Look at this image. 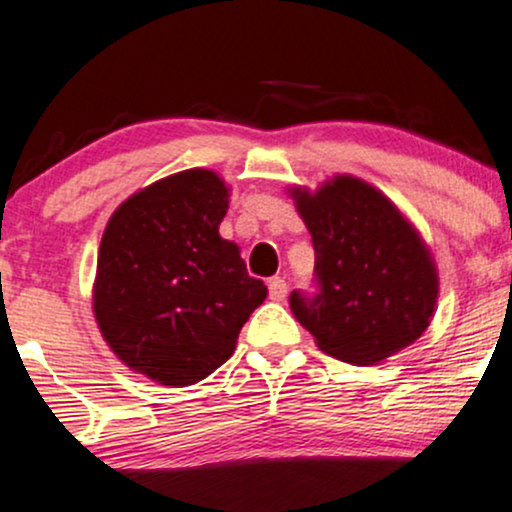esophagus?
<instances>
[{
	"label": "esophagus",
	"instance_id": "1",
	"mask_svg": "<svg viewBox=\"0 0 512 512\" xmlns=\"http://www.w3.org/2000/svg\"><path fill=\"white\" fill-rule=\"evenodd\" d=\"M268 295H271V300H275V302L285 300V295H287V283H285V280L278 278V275L268 280Z\"/></svg>",
	"mask_w": 512,
	"mask_h": 512
}]
</instances>
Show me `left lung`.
<instances>
[{
	"label": "left lung",
	"instance_id": "1",
	"mask_svg": "<svg viewBox=\"0 0 512 512\" xmlns=\"http://www.w3.org/2000/svg\"><path fill=\"white\" fill-rule=\"evenodd\" d=\"M292 193L312 234L314 292L292 290L290 309L317 346L370 365L416 341L433 317L438 275L392 200L350 176Z\"/></svg>",
	"mask_w": 512,
	"mask_h": 512
}]
</instances>
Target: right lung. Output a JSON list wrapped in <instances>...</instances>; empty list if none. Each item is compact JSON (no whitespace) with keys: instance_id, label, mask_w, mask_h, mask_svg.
<instances>
[{"instance_id":"right-lung-1","label":"right lung","mask_w":512,"mask_h":512,"mask_svg":"<svg viewBox=\"0 0 512 512\" xmlns=\"http://www.w3.org/2000/svg\"><path fill=\"white\" fill-rule=\"evenodd\" d=\"M225 212V183L191 169L125 200L103 232L99 329L125 365L166 387L195 384L229 360L268 295L217 232Z\"/></svg>"}]
</instances>
